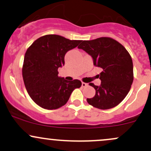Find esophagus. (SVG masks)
<instances>
[{
	"label": "esophagus",
	"instance_id": "1",
	"mask_svg": "<svg viewBox=\"0 0 151 151\" xmlns=\"http://www.w3.org/2000/svg\"><path fill=\"white\" fill-rule=\"evenodd\" d=\"M88 84H86V83H85V82H81V86H82V87H86V86H87Z\"/></svg>",
	"mask_w": 151,
	"mask_h": 151
}]
</instances>
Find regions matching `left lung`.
I'll return each mask as SVG.
<instances>
[{"mask_svg": "<svg viewBox=\"0 0 151 151\" xmlns=\"http://www.w3.org/2000/svg\"><path fill=\"white\" fill-rule=\"evenodd\" d=\"M78 48L92 57L93 65L103 71L99 74L101 85H89L96 90L88 104L99 109H109L119 105L129 92L133 81V61L129 52L113 38L102 37L81 40Z\"/></svg>", "mask_w": 151, "mask_h": 151, "instance_id": "obj_1", "label": "left lung"}]
</instances>
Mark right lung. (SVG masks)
Here are the masks:
<instances>
[{
    "label": "right lung",
    "instance_id": "right-lung-1",
    "mask_svg": "<svg viewBox=\"0 0 151 151\" xmlns=\"http://www.w3.org/2000/svg\"><path fill=\"white\" fill-rule=\"evenodd\" d=\"M81 40H70L58 35H46L27 48L22 65V77L27 93L35 104L52 110L65 105L81 81H68L58 77L65 65V55Z\"/></svg>",
    "mask_w": 151,
    "mask_h": 151
}]
</instances>
